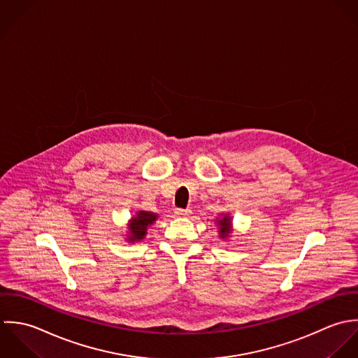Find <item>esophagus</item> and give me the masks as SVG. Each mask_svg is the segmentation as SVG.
<instances>
[{"instance_id":"esophagus-1","label":"esophagus","mask_w":358,"mask_h":358,"mask_svg":"<svg viewBox=\"0 0 358 358\" xmlns=\"http://www.w3.org/2000/svg\"><path fill=\"white\" fill-rule=\"evenodd\" d=\"M174 213L177 217H188V215H191L192 212L189 209H176Z\"/></svg>"}]
</instances>
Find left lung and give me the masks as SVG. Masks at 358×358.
I'll return each instance as SVG.
<instances>
[{"label":"left lung","instance_id":"obj_1","mask_svg":"<svg viewBox=\"0 0 358 358\" xmlns=\"http://www.w3.org/2000/svg\"><path fill=\"white\" fill-rule=\"evenodd\" d=\"M231 221L232 218L228 215H224L221 218L217 220V225H218V234L220 238H228L231 234Z\"/></svg>","mask_w":358,"mask_h":358}]
</instances>
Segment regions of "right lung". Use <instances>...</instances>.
Returning <instances> with one entry per match:
<instances>
[{
	"label": "right lung",
	"instance_id": "obj_1",
	"mask_svg": "<svg viewBox=\"0 0 358 358\" xmlns=\"http://www.w3.org/2000/svg\"><path fill=\"white\" fill-rule=\"evenodd\" d=\"M157 218L156 213H149L145 210L137 212V215H134L130 220L129 224V235H127V241L129 242H138L143 239V236L146 235V229L150 224H153Z\"/></svg>",
	"mask_w": 358,
	"mask_h": 358
}]
</instances>
